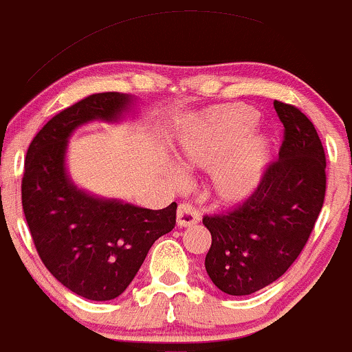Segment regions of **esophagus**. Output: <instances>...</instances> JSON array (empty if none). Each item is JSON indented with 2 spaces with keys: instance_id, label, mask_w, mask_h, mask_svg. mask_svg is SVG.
Returning <instances> with one entry per match:
<instances>
[{
  "instance_id": "34e87169",
  "label": "esophagus",
  "mask_w": 352,
  "mask_h": 352,
  "mask_svg": "<svg viewBox=\"0 0 352 352\" xmlns=\"http://www.w3.org/2000/svg\"><path fill=\"white\" fill-rule=\"evenodd\" d=\"M201 215L193 205L190 203H183V205L177 206V213H176V222L177 227H190L195 226V223L200 222Z\"/></svg>"
}]
</instances>
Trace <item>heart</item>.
Masks as SVG:
<instances>
[{"mask_svg": "<svg viewBox=\"0 0 352 352\" xmlns=\"http://www.w3.org/2000/svg\"><path fill=\"white\" fill-rule=\"evenodd\" d=\"M252 108L239 103L215 104L184 123L179 157L188 168L213 171V191L223 203H241L256 191L267 161L270 137L251 132Z\"/></svg>", "mask_w": 352, "mask_h": 352, "instance_id": "1", "label": "heart"}]
</instances>
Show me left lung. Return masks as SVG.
I'll return each instance as SVG.
<instances>
[{
    "mask_svg": "<svg viewBox=\"0 0 352 352\" xmlns=\"http://www.w3.org/2000/svg\"><path fill=\"white\" fill-rule=\"evenodd\" d=\"M283 123L280 155L256 191L220 215H205L212 234L205 257L210 280L229 295L256 293L283 276L305 248L325 198V152L314 123L274 100Z\"/></svg>",
    "mask_w": 352,
    "mask_h": 352,
    "instance_id": "obj_1",
    "label": "left lung"
}]
</instances>
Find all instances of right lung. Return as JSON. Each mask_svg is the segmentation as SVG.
Listing matches in <instances>:
<instances>
[{"mask_svg": "<svg viewBox=\"0 0 352 352\" xmlns=\"http://www.w3.org/2000/svg\"><path fill=\"white\" fill-rule=\"evenodd\" d=\"M129 104L123 93H96L71 104L42 126L25 157L21 205L35 249L57 281L95 302L122 295L152 244L176 226L175 201L149 210L103 200L67 177L72 130L96 118L118 120Z\"/></svg>", "mask_w": 352, "mask_h": 352, "instance_id": "add662e5", "label": "right lung"}]
</instances>
